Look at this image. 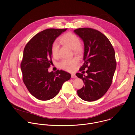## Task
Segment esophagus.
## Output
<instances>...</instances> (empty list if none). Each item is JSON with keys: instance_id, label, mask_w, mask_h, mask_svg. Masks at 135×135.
<instances>
[{"instance_id": "1", "label": "esophagus", "mask_w": 135, "mask_h": 135, "mask_svg": "<svg viewBox=\"0 0 135 135\" xmlns=\"http://www.w3.org/2000/svg\"><path fill=\"white\" fill-rule=\"evenodd\" d=\"M71 78H76V75H75V74H74V73H72V74H71Z\"/></svg>"}]
</instances>
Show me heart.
Instances as JSON below:
<instances>
[{"label":"heart","mask_w":135,"mask_h":135,"mask_svg":"<svg viewBox=\"0 0 135 135\" xmlns=\"http://www.w3.org/2000/svg\"><path fill=\"white\" fill-rule=\"evenodd\" d=\"M60 42L72 49L73 52L78 55L82 54L83 51V45L79 40V37L75 34L72 33H66L63 35L60 38ZM59 44L55 42L51 47V52L52 56L54 57H57L59 56ZM79 63V60L76 57L69 59L63 60L59 64L60 67L67 71H73Z\"/></svg>","instance_id":"1"}]
</instances>
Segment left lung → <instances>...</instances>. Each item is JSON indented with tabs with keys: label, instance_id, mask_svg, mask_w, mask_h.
Listing matches in <instances>:
<instances>
[{
	"label": "left lung",
	"instance_id": "8db88e82",
	"mask_svg": "<svg viewBox=\"0 0 135 135\" xmlns=\"http://www.w3.org/2000/svg\"><path fill=\"white\" fill-rule=\"evenodd\" d=\"M74 32L84 44V62L80 71L88 69L86 76L76 74L84 84L77 93L84 101H95L104 95L112 82L117 65L114 50L108 38L96 30L80 28Z\"/></svg>",
	"mask_w": 135,
	"mask_h": 135
}]
</instances>
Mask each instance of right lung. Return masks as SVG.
Returning a JSON list of instances; mask_svg holds the SVG:
<instances>
[{
	"label": "right lung",
	"mask_w": 135,
	"mask_h": 135,
	"mask_svg": "<svg viewBox=\"0 0 135 135\" xmlns=\"http://www.w3.org/2000/svg\"><path fill=\"white\" fill-rule=\"evenodd\" d=\"M67 28H49L36 34L26 45L21 64L23 81L28 91L38 100L54 98L71 74L62 70L49 72L51 50L55 40Z\"/></svg>",
	"instance_id": "obj_1"
}]
</instances>
